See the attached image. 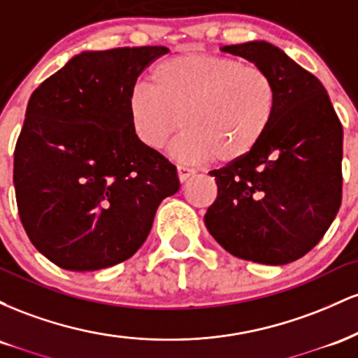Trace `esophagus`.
Segmentation results:
<instances>
[{
    "label": "esophagus",
    "instance_id": "1",
    "mask_svg": "<svg viewBox=\"0 0 358 358\" xmlns=\"http://www.w3.org/2000/svg\"><path fill=\"white\" fill-rule=\"evenodd\" d=\"M176 175H178V180L180 182H187L190 176L195 175V170H192V168H187V166H176Z\"/></svg>",
    "mask_w": 358,
    "mask_h": 358
}]
</instances>
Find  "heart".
Segmentation results:
<instances>
[{
    "instance_id": "b5f03b06",
    "label": "heart",
    "mask_w": 358,
    "mask_h": 358,
    "mask_svg": "<svg viewBox=\"0 0 358 358\" xmlns=\"http://www.w3.org/2000/svg\"><path fill=\"white\" fill-rule=\"evenodd\" d=\"M276 85L264 69L210 53H180L159 62L151 85L136 84L127 116L139 143L159 150L180 127V159L232 163L268 133L276 114Z\"/></svg>"
}]
</instances>
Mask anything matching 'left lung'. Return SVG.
<instances>
[{"mask_svg":"<svg viewBox=\"0 0 358 358\" xmlns=\"http://www.w3.org/2000/svg\"><path fill=\"white\" fill-rule=\"evenodd\" d=\"M264 69L276 85V114L261 143L210 171L217 199L203 222L232 256L281 266L322 241L342 203L343 129L327 89L276 45H225Z\"/></svg>","mask_w":358,"mask_h":358,"instance_id":"obj_1","label":"left lung"}]
</instances>
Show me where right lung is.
Here are the masks:
<instances>
[{"label": "right lung", "instance_id": "obj_1", "mask_svg": "<svg viewBox=\"0 0 358 358\" xmlns=\"http://www.w3.org/2000/svg\"><path fill=\"white\" fill-rule=\"evenodd\" d=\"M165 47L85 50L34 90L15 148L13 183L31 244L67 271L133 256L158 205L180 190L176 168L139 143L127 97Z\"/></svg>", "mask_w": 358, "mask_h": 358}]
</instances>
